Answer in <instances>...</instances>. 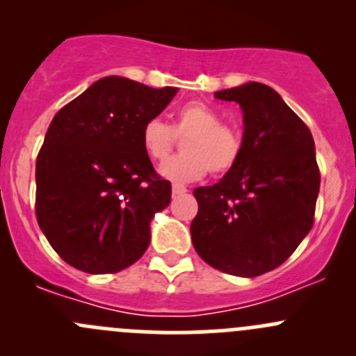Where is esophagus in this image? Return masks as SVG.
Instances as JSON below:
<instances>
[{
	"label": "esophagus",
	"instance_id": "esophagus-1",
	"mask_svg": "<svg viewBox=\"0 0 356 356\" xmlns=\"http://www.w3.org/2000/svg\"><path fill=\"white\" fill-rule=\"evenodd\" d=\"M186 191H188V189H186V186H182V184H174V186H172V193H174L175 196L184 195Z\"/></svg>",
	"mask_w": 356,
	"mask_h": 356
}]
</instances>
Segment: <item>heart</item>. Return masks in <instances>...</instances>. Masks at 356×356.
I'll list each match as a JSON object with an SVG mask.
<instances>
[{
	"instance_id": "obj_1",
	"label": "heart",
	"mask_w": 356,
	"mask_h": 356,
	"mask_svg": "<svg viewBox=\"0 0 356 356\" xmlns=\"http://www.w3.org/2000/svg\"><path fill=\"white\" fill-rule=\"evenodd\" d=\"M182 141V155L161 165L160 174L174 182H191L211 175H224L243 155V134L222 122L220 113L203 102H189L175 111L174 124L152 118L143 125L141 143L153 161L167 160Z\"/></svg>"
}]
</instances>
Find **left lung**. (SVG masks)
Segmentation results:
<instances>
[{
    "label": "left lung",
    "mask_w": 356,
    "mask_h": 356,
    "mask_svg": "<svg viewBox=\"0 0 356 356\" xmlns=\"http://www.w3.org/2000/svg\"><path fill=\"white\" fill-rule=\"evenodd\" d=\"M239 103L243 155L213 186L193 191L196 253L217 270L257 277L284 264L314 225L321 170L310 129L260 82L215 92Z\"/></svg>",
    "instance_id": "1"
}]
</instances>
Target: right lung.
<instances>
[{
	"label": "right lung",
	"mask_w": 356,
	"mask_h": 356,
	"mask_svg": "<svg viewBox=\"0 0 356 356\" xmlns=\"http://www.w3.org/2000/svg\"><path fill=\"white\" fill-rule=\"evenodd\" d=\"M175 95L110 75L49 124L35 161V217L74 268L115 274L148 250L149 222L168 207L172 186L153 168L141 131Z\"/></svg>",
	"instance_id": "obj_1"
}]
</instances>
